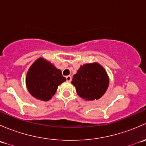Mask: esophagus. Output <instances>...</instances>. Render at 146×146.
Wrapping results in <instances>:
<instances>
[{
  "label": "esophagus",
  "mask_w": 146,
  "mask_h": 146,
  "mask_svg": "<svg viewBox=\"0 0 146 146\" xmlns=\"http://www.w3.org/2000/svg\"><path fill=\"white\" fill-rule=\"evenodd\" d=\"M71 80H72L71 76H66V80H67L68 82H70V81H71Z\"/></svg>",
  "instance_id": "esophagus-1"
}]
</instances>
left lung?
Returning a JSON list of instances; mask_svg holds the SVG:
<instances>
[{
  "instance_id": "8db88e82",
  "label": "left lung",
  "mask_w": 146,
  "mask_h": 146,
  "mask_svg": "<svg viewBox=\"0 0 146 146\" xmlns=\"http://www.w3.org/2000/svg\"><path fill=\"white\" fill-rule=\"evenodd\" d=\"M71 83L76 87V92L87 101L101 98L107 91L110 78L105 69L98 63L82 65L73 76Z\"/></svg>"
}]
</instances>
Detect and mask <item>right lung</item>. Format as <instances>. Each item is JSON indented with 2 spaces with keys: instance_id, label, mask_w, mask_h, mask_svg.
I'll use <instances>...</instances> for the list:
<instances>
[{
  "instance_id": "1",
  "label": "right lung",
  "mask_w": 146,
  "mask_h": 146,
  "mask_svg": "<svg viewBox=\"0 0 146 146\" xmlns=\"http://www.w3.org/2000/svg\"><path fill=\"white\" fill-rule=\"evenodd\" d=\"M66 80L60 69L42 57L29 67L26 76V86L32 96L48 101L55 95L58 86Z\"/></svg>"
}]
</instances>
